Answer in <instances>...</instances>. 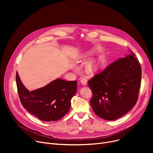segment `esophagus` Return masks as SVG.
I'll list each match as a JSON object with an SVG mask.
<instances>
[{"label": "esophagus", "mask_w": 153, "mask_h": 153, "mask_svg": "<svg viewBox=\"0 0 153 153\" xmlns=\"http://www.w3.org/2000/svg\"><path fill=\"white\" fill-rule=\"evenodd\" d=\"M80 81H81V82L82 83V84L84 85H86V84H87V79H86L84 77H82L80 78Z\"/></svg>", "instance_id": "1"}]
</instances>
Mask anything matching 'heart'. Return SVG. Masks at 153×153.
Instances as JSON below:
<instances>
[{
	"instance_id": "obj_1",
	"label": "heart",
	"mask_w": 153,
	"mask_h": 153,
	"mask_svg": "<svg viewBox=\"0 0 153 153\" xmlns=\"http://www.w3.org/2000/svg\"><path fill=\"white\" fill-rule=\"evenodd\" d=\"M91 53H92L91 51L89 52L88 53L85 54L84 57L89 56L90 54H91ZM105 62V56L102 54H100L97 56H96L95 58L90 60L86 64L85 69L88 73L91 74H95L102 68Z\"/></svg>"
}]
</instances>
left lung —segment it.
<instances>
[{
  "label": "left lung",
  "instance_id": "obj_1",
  "mask_svg": "<svg viewBox=\"0 0 153 153\" xmlns=\"http://www.w3.org/2000/svg\"><path fill=\"white\" fill-rule=\"evenodd\" d=\"M141 81L140 63L132 51L110 64L88 81L95 114L106 120L127 114L138 100Z\"/></svg>",
  "mask_w": 153,
  "mask_h": 153
}]
</instances>
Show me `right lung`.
I'll use <instances>...</instances> for the list:
<instances>
[{
    "label": "right lung",
    "mask_w": 153,
    "mask_h": 153,
    "mask_svg": "<svg viewBox=\"0 0 153 153\" xmlns=\"http://www.w3.org/2000/svg\"><path fill=\"white\" fill-rule=\"evenodd\" d=\"M16 82L22 105L31 115L44 122L57 121L68 113L77 85L76 81L57 79L42 88L30 92L22 83L17 72Z\"/></svg>",
    "instance_id": "right-lung-1"
}]
</instances>
